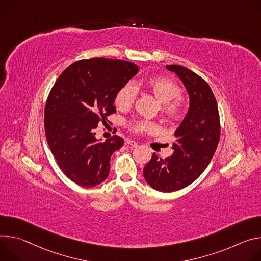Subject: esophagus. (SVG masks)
<instances>
[{
	"instance_id": "esophagus-1",
	"label": "esophagus",
	"mask_w": 261,
	"mask_h": 261,
	"mask_svg": "<svg viewBox=\"0 0 261 261\" xmlns=\"http://www.w3.org/2000/svg\"><path fill=\"white\" fill-rule=\"evenodd\" d=\"M126 145L129 148H136V147H138V143L135 142V141H132V140H127L126 141Z\"/></svg>"
}]
</instances>
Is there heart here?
Listing matches in <instances>:
<instances>
[{
	"label": "heart",
	"mask_w": 261,
	"mask_h": 261,
	"mask_svg": "<svg viewBox=\"0 0 261 261\" xmlns=\"http://www.w3.org/2000/svg\"><path fill=\"white\" fill-rule=\"evenodd\" d=\"M144 88L151 93L160 102L162 114L170 120L178 119L184 112V103L181 101L180 87L170 79L164 76H153L144 83ZM137 88L132 84H126L118 90L115 96V105L119 110L126 111L132 108L137 98ZM136 133L153 132L156 125L148 120H139L130 124Z\"/></svg>",
	"instance_id": "obj_1"
}]
</instances>
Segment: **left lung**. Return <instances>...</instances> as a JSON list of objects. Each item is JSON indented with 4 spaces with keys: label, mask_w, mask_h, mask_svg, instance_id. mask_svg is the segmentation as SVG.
<instances>
[{
    "label": "left lung",
    "mask_w": 261,
    "mask_h": 261,
    "mask_svg": "<svg viewBox=\"0 0 261 261\" xmlns=\"http://www.w3.org/2000/svg\"><path fill=\"white\" fill-rule=\"evenodd\" d=\"M166 67L184 83L190 107L174 133V152L166 159L153 153L144 167L143 174L152 189L170 193L188 187L203 173L218 147L221 127L217 100L208 84L184 66Z\"/></svg>",
    "instance_id": "1"
}]
</instances>
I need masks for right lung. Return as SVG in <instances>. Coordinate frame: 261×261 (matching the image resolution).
Instances as JSON below:
<instances>
[{
    "label": "right lung",
    "instance_id": "right-lung-1",
    "mask_svg": "<svg viewBox=\"0 0 261 261\" xmlns=\"http://www.w3.org/2000/svg\"><path fill=\"white\" fill-rule=\"evenodd\" d=\"M138 71L128 61L92 58L72 63L54 84L44 109L45 136L58 165L76 185L91 188L108 177L111 155L124 140L100 142L95 128L116 113V94Z\"/></svg>",
    "mask_w": 261,
    "mask_h": 261
}]
</instances>
